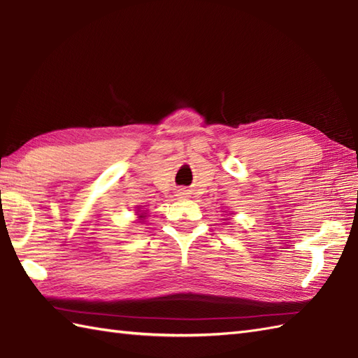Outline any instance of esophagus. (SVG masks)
<instances>
[{
  "instance_id": "34e87169",
  "label": "esophagus",
  "mask_w": 358,
  "mask_h": 358,
  "mask_svg": "<svg viewBox=\"0 0 358 358\" xmlns=\"http://www.w3.org/2000/svg\"><path fill=\"white\" fill-rule=\"evenodd\" d=\"M188 192H187V189H179V196L180 197H188Z\"/></svg>"
}]
</instances>
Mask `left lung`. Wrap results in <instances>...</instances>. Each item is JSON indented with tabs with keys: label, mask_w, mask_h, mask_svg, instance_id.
Masks as SVG:
<instances>
[{
	"label": "left lung",
	"mask_w": 358,
	"mask_h": 358,
	"mask_svg": "<svg viewBox=\"0 0 358 358\" xmlns=\"http://www.w3.org/2000/svg\"><path fill=\"white\" fill-rule=\"evenodd\" d=\"M231 214H233V213H231Z\"/></svg>",
	"instance_id": "8db88e82"
}]
</instances>
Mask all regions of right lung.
I'll return each instance as SVG.
<instances>
[{"mask_svg":"<svg viewBox=\"0 0 358 358\" xmlns=\"http://www.w3.org/2000/svg\"><path fill=\"white\" fill-rule=\"evenodd\" d=\"M147 213H148V211H145V210H144V211H141V210H138V211H136V214H138V220H139V222H142V224H145L144 220L147 219Z\"/></svg>","mask_w":358,"mask_h":358,"instance_id":"1","label":"right lung"}]
</instances>
